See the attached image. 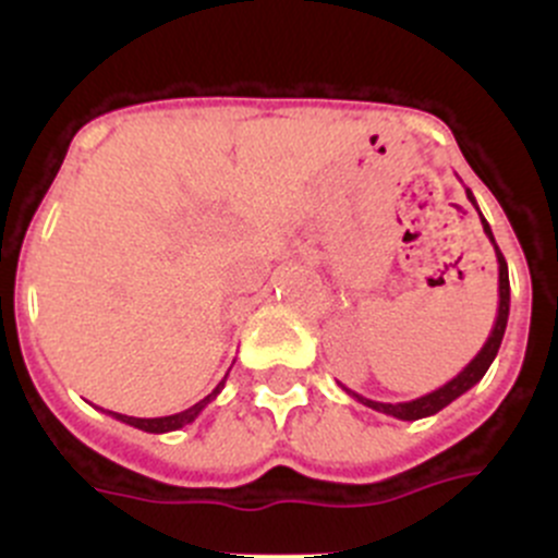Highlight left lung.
<instances>
[{"instance_id":"8db88e82","label":"left lung","mask_w":558,"mask_h":558,"mask_svg":"<svg viewBox=\"0 0 558 558\" xmlns=\"http://www.w3.org/2000/svg\"><path fill=\"white\" fill-rule=\"evenodd\" d=\"M466 199L475 205L477 210V202L475 196H472V191L466 189ZM477 216H481V223H483V232H486V238L492 240L494 245V253H497V264H499V307H497V320H494V329L492 335H488V340L483 342V348L477 351V356L472 359L470 364H466L464 369H461L456 378L448 380L446 386L435 388L432 393H426V397H418V399H410V402H375V399H367L362 397V393L351 391V388H345L348 393H351L353 399H359L362 404H367V408L378 410V413H386V415H393V418L399 421H418V418H426V415H435L440 413L442 408H448V404L453 402V399H459L461 393L470 391L472 386L481 384V378L486 375V369L492 367V362L497 359V351L499 345H502V337H505V329H508V315H510V278H508V262H505L502 251H499L497 240H494L492 234V227H488V221L483 218V213L477 210Z\"/></svg>"}]
</instances>
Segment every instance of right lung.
<instances>
[{"mask_svg": "<svg viewBox=\"0 0 558 558\" xmlns=\"http://www.w3.org/2000/svg\"><path fill=\"white\" fill-rule=\"evenodd\" d=\"M223 384H227V378L221 380L216 388H213L210 393H207L205 399H199L196 404H191L189 410H183V413H174V415H161V418H134V415H123V413H112V410H107V415H112L116 421H123V424L134 426V429H143V432H150V435H165V432H174V429H183L185 424H191V421H196V415L202 413V410L207 408V404L213 402V399L221 393Z\"/></svg>", "mask_w": 558, "mask_h": 558, "instance_id": "obj_1", "label": "right lung"}]
</instances>
